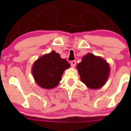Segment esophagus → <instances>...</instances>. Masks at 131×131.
<instances>
[{
	"mask_svg": "<svg viewBox=\"0 0 131 131\" xmlns=\"http://www.w3.org/2000/svg\"><path fill=\"white\" fill-rule=\"evenodd\" d=\"M76 61L75 60H73L71 61L70 64H71V66L72 68H74L75 67V66H76Z\"/></svg>",
	"mask_w": 131,
	"mask_h": 131,
	"instance_id": "34e87169",
	"label": "esophagus"
}]
</instances>
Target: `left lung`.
Segmentation results:
<instances>
[{"label":"left lung","instance_id":"obj_1","mask_svg":"<svg viewBox=\"0 0 131 131\" xmlns=\"http://www.w3.org/2000/svg\"><path fill=\"white\" fill-rule=\"evenodd\" d=\"M81 81L88 88L99 89L108 79L110 68L108 63L101 57L88 53L76 66Z\"/></svg>","mask_w":131,"mask_h":131}]
</instances>
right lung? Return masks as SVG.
<instances>
[{
	"instance_id": "1",
	"label": "right lung",
	"mask_w": 131,
	"mask_h": 131,
	"mask_svg": "<svg viewBox=\"0 0 131 131\" xmlns=\"http://www.w3.org/2000/svg\"><path fill=\"white\" fill-rule=\"evenodd\" d=\"M70 64L59 53L52 51L36 60L32 64V74L36 82L41 88L51 89L57 86L64 70Z\"/></svg>"
}]
</instances>
